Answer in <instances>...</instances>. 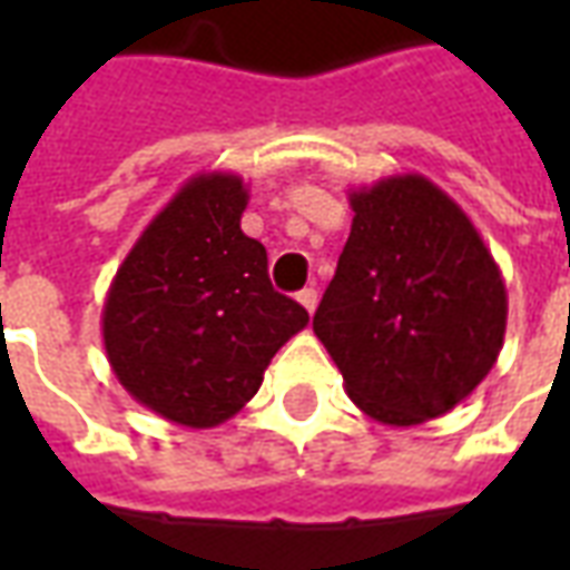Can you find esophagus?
I'll use <instances>...</instances> for the list:
<instances>
[{
  "instance_id": "obj_1",
  "label": "esophagus",
  "mask_w": 570,
  "mask_h": 570,
  "mask_svg": "<svg viewBox=\"0 0 570 570\" xmlns=\"http://www.w3.org/2000/svg\"><path fill=\"white\" fill-rule=\"evenodd\" d=\"M298 302H302V308L308 311V314H314V311H317V289H314V286H308V289H302V293H298Z\"/></svg>"
}]
</instances>
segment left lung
<instances>
[{
	"instance_id": "1",
	"label": "left lung",
	"mask_w": 570,
	"mask_h": 570,
	"mask_svg": "<svg viewBox=\"0 0 570 570\" xmlns=\"http://www.w3.org/2000/svg\"><path fill=\"white\" fill-rule=\"evenodd\" d=\"M351 210L314 333L370 419L391 428L440 419L498 363L501 268L470 216L428 176L354 188Z\"/></svg>"
}]
</instances>
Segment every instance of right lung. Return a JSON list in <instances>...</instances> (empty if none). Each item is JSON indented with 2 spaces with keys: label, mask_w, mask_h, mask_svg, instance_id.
Masks as SVG:
<instances>
[{
  "label": "right lung",
  "mask_w": 570,
  "mask_h": 570,
  "mask_svg": "<svg viewBox=\"0 0 570 570\" xmlns=\"http://www.w3.org/2000/svg\"><path fill=\"white\" fill-rule=\"evenodd\" d=\"M237 174L191 176L146 225L104 302V345L121 387L183 428L247 406L308 311L268 281V253L240 232Z\"/></svg>",
  "instance_id": "obj_1"
}]
</instances>
